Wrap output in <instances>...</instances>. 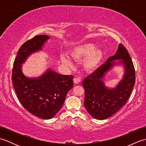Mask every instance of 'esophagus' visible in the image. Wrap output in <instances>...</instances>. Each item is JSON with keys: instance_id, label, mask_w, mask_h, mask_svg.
Returning a JSON list of instances; mask_svg holds the SVG:
<instances>
[{"instance_id": "34e87169", "label": "esophagus", "mask_w": 146, "mask_h": 146, "mask_svg": "<svg viewBox=\"0 0 146 146\" xmlns=\"http://www.w3.org/2000/svg\"><path fill=\"white\" fill-rule=\"evenodd\" d=\"M73 82L75 84H78V83L81 82V80H80L79 78H75L73 79Z\"/></svg>"}]
</instances>
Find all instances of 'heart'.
Masks as SVG:
<instances>
[{
	"label": "heart",
	"instance_id": "1",
	"mask_svg": "<svg viewBox=\"0 0 146 146\" xmlns=\"http://www.w3.org/2000/svg\"><path fill=\"white\" fill-rule=\"evenodd\" d=\"M97 45L92 42H85L76 46L71 52V55L76 61L82 60L86 56L84 61L85 69L90 72L94 71L100 66L104 59V51L101 48H96ZM61 63L65 66L71 67L73 62L66 55L61 56Z\"/></svg>",
	"mask_w": 146,
	"mask_h": 146
}]
</instances>
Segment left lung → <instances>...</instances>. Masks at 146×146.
<instances>
[{
    "label": "left lung",
    "instance_id": "1",
    "mask_svg": "<svg viewBox=\"0 0 146 146\" xmlns=\"http://www.w3.org/2000/svg\"><path fill=\"white\" fill-rule=\"evenodd\" d=\"M118 65L124 68L123 76L115 88H108L104 78L108 72ZM135 82L134 64L127 49L120 44L113 56L83 80L85 108L96 119L104 120L112 116L126 104Z\"/></svg>",
    "mask_w": 146,
    "mask_h": 146
}]
</instances>
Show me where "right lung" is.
Returning <instances> with one entry per match:
<instances>
[{"label":"right lung","mask_w":146,"mask_h":146,"mask_svg":"<svg viewBox=\"0 0 146 146\" xmlns=\"http://www.w3.org/2000/svg\"><path fill=\"white\" fill-rule=\"evenodd\" d=\"M50 39L39 35L24 43L15 59L12 82L19 100L34 115L42 119L54 117L63 107L68 92L73 86V76L63 75L48 68L41 75L27 77L23 72V64L31 55L42 50Z\"/></svg>","instance_id":"obj_1"}]
</instances>
